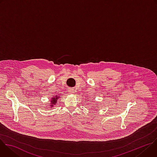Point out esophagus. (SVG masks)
Wrapping results in <instances>:
<instances>
[{
	"mask_svg": "<svg viewBox=\"0 0 157 157\" xmlns=\"http://www.w3.org/2000/svg\"><path fill=\"white\" fill-rule=\"evenodd\" d=\"M70 94H74L75 93V90L74 89H69V91H68Z\"/></svg>",
	"mask_w": 157,
	"mask_h": 157,
	"instance_id": "esophagus-1",
	"label": "esophagus"
}]
</instances>
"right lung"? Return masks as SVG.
<instances>
[{"mask_svg":"<svg viewBox=\"0 0 157 157\" xmlns=\"http://www.w3.org/2000/svg\"><path fill=\"white\" fill-rule=\"evenodd\" d=\"M59 98V96H53V97H52L50 99V103L49 104L50 107H51V109H52V107H53L55 106V105H56V102L58 101V99Z\"/></svg>","mask_w":157,"mask_h":157,"instance_id":"obj_1","label":"right lung"}]
</instances>
